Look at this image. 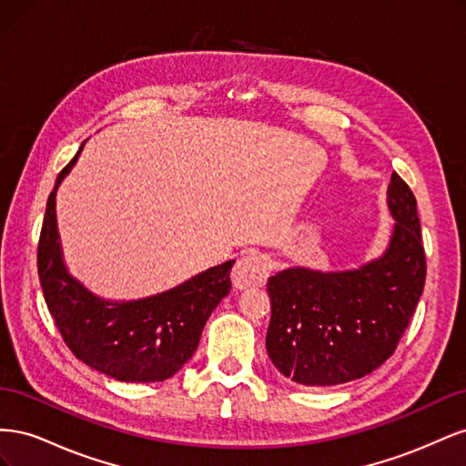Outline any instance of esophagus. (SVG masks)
Here are the masks:
<instances>
[{
  "label": "esophagus",
  "instance_id": "34e87169",
  "mask_svg": "<svg viewBox=\"0 0 466 466\" xmlns=\"http://www.w3.org/2000/svg\"><path fill=\"white\" fill-rule=\"evenodd\" d=\"M268 260L260 255H245L237 260L231 279L233 286L237 289H252V288H260L266 284L268 279Z\"/></svg>",
  "mask_w": 466,
  "mask_h": 466
}]
</instances>
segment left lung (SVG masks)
Here are the masks:
<instances>
[{"instance_id": "8db88e82", "label": "left lung", "mask_w": 466, "mask_h": 466, "mask_svg": "<svg viewBox=\"0 0 466 466\" xmlns=\"http://www.w3.org/2000/svg\"><path fill=\"white\" fill-rule=\"evenodd\" d=\"M387 206L394 223L380 257L338 272L293 266L268 279L266 350L293 383L332 387L371 373L410 322L424 291L426 255L416 198L397 173Z\"/></svg>"}]
</instances>
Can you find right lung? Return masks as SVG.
Listing matches in <instances>:
<instances>
[{"label": "right lung", "instance_id": "add662e5", "mask_svg": "<svg viewBox=\"0 0 466 466\" xmlns=\"http://www.w3.org/2000/svg\"><path fill=\"white\" fill-rule=\"evenodd\" d=\"M56 178L38 241V278L56 327L74 356L124 383H159L173 377L198 348L204 324L231 289L228 260L182 284L132 301L93 293L69 274L56 219V192L77 163Z\"/></svg>", "mask_w": 466, "mask_h": 466}]
</instances>
